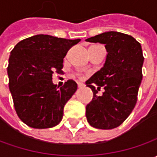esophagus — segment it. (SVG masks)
<instances>
[{
    "label": "esophagus",
    "mask_w": 157,
    "mask_h": 157,
    "mask_svg": "<svg viewBox=\"0 0 157 157\" xmlns=\"http://www.w3.org/2000/svg\"><path fill=\"white\" fill-rule=\"evenodd\" d=\"M78 87H83V86H84V84H83V83H80V82H78Z\"/></svg>",
    "instance_id": "1"
}]
</instances>
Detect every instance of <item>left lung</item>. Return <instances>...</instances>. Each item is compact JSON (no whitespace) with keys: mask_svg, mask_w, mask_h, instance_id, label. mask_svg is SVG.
Masks as SVG:
<instances>
[{"mask_svg":"<svg viewBox=\"0 0 157 157\" xmlns=\"http://www.w3.org/2000/svg\"><path fill=\"white\" fill-rule=\"evenodd\" d=\"M86 41L103 44L107 52L103 67L86 82L94 93L86 108V119L95 128L112 129L129 116L136 104L144 61L142 46L133 36L117 31L104 32ZM101 87L104 92L99 96Z\"/></svg>","mask_w":157,"mask_h":157,"instance_id":"1","label":"left lung"}]
</instances>
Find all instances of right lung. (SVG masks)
<instances>
[{"label":"right lung","instance_id":"add662e5","mask_svg":"<svg viewBox=\"0 0 157 157\" xmlns=\"http://www.w3.org/2000/svg\"><path fill=\"white\" fill-rule=\"evenodd\" d=\"M80 39L36 35L19 42L10 52L9 90L18 117L33 128H49L62 121L63 107L78 85L69 79L59 87L52 82L61 72L63 57Z\"/></svg>","mask_w":157,"mask_h":157}]
</instances>
